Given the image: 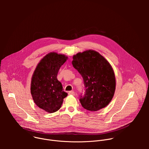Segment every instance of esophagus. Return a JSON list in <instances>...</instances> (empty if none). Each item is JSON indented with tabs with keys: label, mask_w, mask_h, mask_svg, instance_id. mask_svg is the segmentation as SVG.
Here are the masks:
<instances>
[{
	"label": "esophagus",
	"mask_w": 149,
	"mask_h": 149,
	"mask_svg": "<svg viewBox=\"0 0 149 149\" xmlns=\"http://www.w3.org/2000/svg\"><path fill=\"white\" fill-rule=\"evenodd\" d=\"M68 94L69 95H75V93L74 91H69L68 92Z\"/></svg>",
	"instance_id": "esophagus-1"
}]
</instances>
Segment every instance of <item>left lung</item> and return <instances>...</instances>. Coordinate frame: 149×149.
<instances>
[{
    "instance_id": "obj_1",
    "label": "left lung",
    "mask_w": 149,
    "mask_h": 149,
    "mask_svg": "<svg viewBox=\"0 0 149 149\" xmlns=\"http://www.w3.org/2000/svg\"><path fill=\"white\" fill-rule=\"evenodd\" d=\"M72 65L81 75L85 93L79 101L87 110L96 111L111 101L116 90V78L110 64L98 52L87 50L73 56Z\"/></svg>"
}]
</instances>
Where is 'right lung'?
Here are the masks:
<instances>
[{
	"instance_id": "right-lung-1",
	"label": "right lung",
	"mask_w": 149,
	"mask_h": 149,
	"mask_svg": "<svg viewBox=\"0 0 149 149\" xmlns=\"http://www.w3.org/2000/svg\"><path fill=\"white\" fill-rule=\"evenodd\" d=\"M67 58L65 55L50 52L40 60L33 74L31 84L32 98L38 107L48 113L57 111L68 95L57 79L59 70Z\"/></svg>"
}]
</instances>
